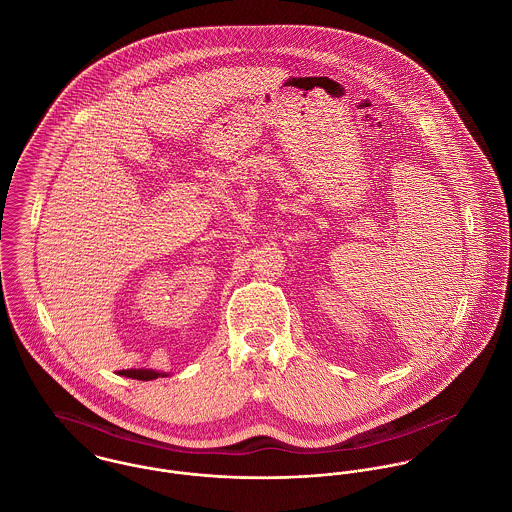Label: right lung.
<instances>
[{"label":"right lung","instance_id":"obj_1","mask_svg":"<svg viewBox=\"0 0 512 512\" xmlns=\"http://www.w3.org/2000/svg\"><path fill=\"white\" fill-rule=\"evenodd\" d=\"M120 376L126 378H134V380H155V378H163L169 376V372L163 370H153V368H128V370H120Z\"/></svg>","mask_w":512,"mask_h":512}]
</instances>
